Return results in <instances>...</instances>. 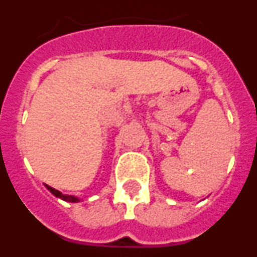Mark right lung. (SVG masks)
<instances>
[{"label":"right lung","mask_w":257,"mask_h":257,"mask_svg":"<svg viewBox=\"0 0 257 257\" xmlns=\"http://www.w3.org/2000/svg\"><path fill=\"white\" fill-rule=\"evenodd\" d=\"M46 188L50 190V192L52 193V194H54V196L58 197V198H60V199H63V201H67V202H78L79 201V198H77V197L68 196V194H63L61 192H59V190H56V189H54V188L49 187V185H46Z\"/></svg>","instance_id":"1"}]
</instances>
